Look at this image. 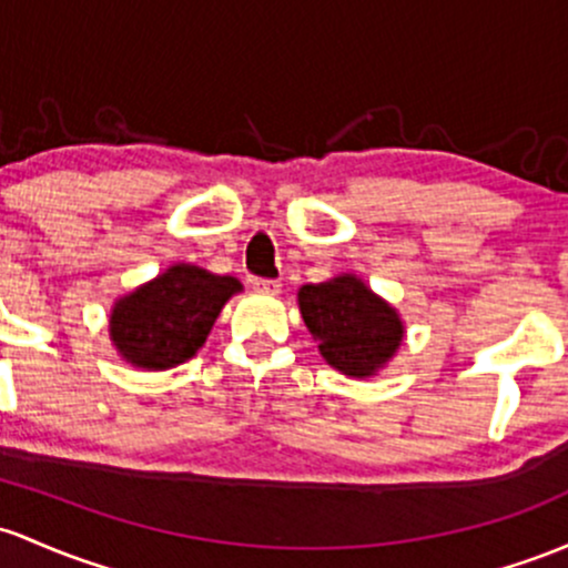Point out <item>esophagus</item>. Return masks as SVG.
<instances>
[{"label":"esophagus","mask_w":568,"mask_h":568,"mask_svg":"<svg viewBox=\"0 0 568 568\" xmlns=\"http://www.w3.org/2000/svg\"><path fill=\"white\" fill-rule=\"evenodd\" d=\"M253 288L258 291V294H280V288H283V285H280V280H264V277H255L253 280Z\"/></svg>","instance_id":"34e87169"}]
</instances>
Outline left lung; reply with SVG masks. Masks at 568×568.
I'll use <instances>...</instances> for the list:
<instances>
[{"instance_id":"left-lung-1","label":"left lung","mask_w":568,"mask_h":568,"mask_svg":"<svg viewBox=\"0 0 568 568\" xmlns=\"http://www.w3.org/2000/svg\"><path fill=\"white\" fill-rule=\"evenodd\" d=\"M296 298L323 361L342 375H377L402 347V315L358 274L342 272L323 283L302 285Z\"/></svg>"}]
</instances>
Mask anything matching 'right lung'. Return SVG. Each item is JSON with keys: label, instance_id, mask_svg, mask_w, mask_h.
Returning <instances> with one entry per match:
<instances>
[{"label": "right lung", "instance_id": "1", "mask_svg": "<svg viewBox=\"0 0 568 568\" xmlns=\"http://www.w3.org/2000/svg\"><path fill=\"white\" fill-rule=\"evenodd\" d=\"M242 283L196 264H172L118 296L110 310V342L126 364L164 372L185 364L207 342L217 315Z\"/></svg>", "mask_w": 568, "mask_h": 568}]
</instances>
